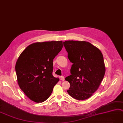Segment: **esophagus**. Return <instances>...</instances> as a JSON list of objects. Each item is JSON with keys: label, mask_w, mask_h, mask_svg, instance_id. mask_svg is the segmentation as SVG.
I'll use <instances>...</instances> for the list:
<instances>
[{"label": "esophagus", "mask_w": 123, "mask_h": 123, "mask_svg": "<svg viewBox=\"0 0 123 123\" xmlns=\"http://www.w3.org/2000/svg\"><path fill=\"white\" fill-rule=\"evenodd\" d=\"M60 79L62 80V81H64L65 80V79H64V77L63 76H60Z\"/></svg>", "instance_id": "1"}]
</instances>
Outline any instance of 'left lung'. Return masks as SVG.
<instances>
[{
    "mask_svg": "<svg viewBox=\"0 0 123 123\" xmlns=\"http://www.w3.org/2000/svg\"><path fill=\"white\" fill-rule=\"evenodd\" d=\"M63 45L73 64L71 74L65 78L70 85L67 92L79 100L87 99L98 89L105 74L102 54L97 48L85 41L67 40L63 42Z\"/></svg>",
    "mask_w": 123,
    "mask_h": 123,
    "instance_id": "1",
    "label": "left lung"
}]
</instances>
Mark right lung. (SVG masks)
<instances>
[{
  "instance_id": "right-lung-1",
  "label": "right lung",
  "mask_w": 123,
  "mask_h": 123,
  "mask_svg": "<svg viewBox=\"0 0 123 123\" xmlns=\"http://www.w3.org/2000/svg\"><path fill=\"white\" fill-rule=\"evenodd\" d=\"M63 47L62 41L36 43L20 55L15 66L20 89L32 101L43 102L59 80L53 75V61Z\"/></svg>"
}]
</instances>
